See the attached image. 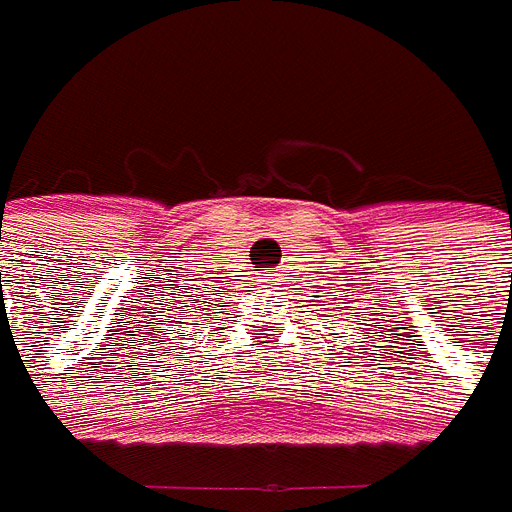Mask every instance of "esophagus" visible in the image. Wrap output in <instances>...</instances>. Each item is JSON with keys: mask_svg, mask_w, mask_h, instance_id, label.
<instances>
[{"mask_svg": "<svg viewBox=\"0 0 512 512\" xmlns=\"http://www.w3.org/2000/svg\"><path fill=\"white\" fill-rule=\"evenodd\" d=\"M268 282H271V279H268Z\"/></svg>", "mask_w": 512, "mask_h": 512, "instance_id": "obj_1", "label": "esophagus"}]
</instances>
